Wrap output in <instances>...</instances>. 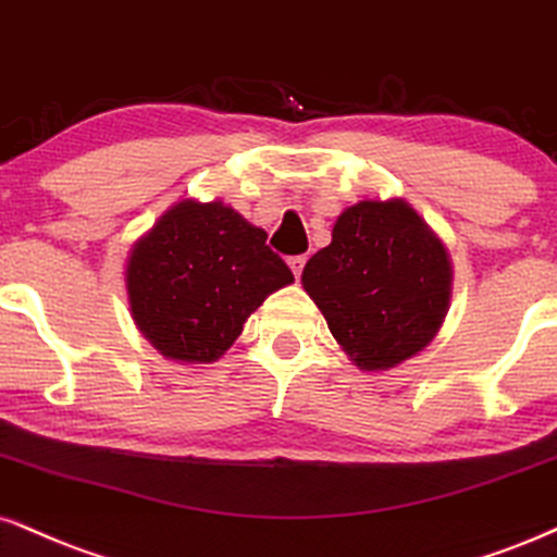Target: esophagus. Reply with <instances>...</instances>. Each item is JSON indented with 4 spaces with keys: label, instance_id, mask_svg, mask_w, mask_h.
Wrapping results in <instances>:
<instances>
[{
    "label": "esophagus",
    "instance_id": "1",
    "mask_svg": "<svg viewBox=\"0 0 557 557\" xmlns=\"http://www.w3.org/2000/svg\"><path fill=\"white\" fill-rule=\"evenodd\" d=\"M287 264H290L293 274L300 277V272H304V267H306V257H290V259H287Z\"/></svg>",
    "mask_w": 557,
    "mask_h": 557
}]
</instances>
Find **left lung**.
Masks as SVG:
<instances>
[{
	"instance_id": "obj_1",
	"label": "left lung",
	"mask_w": 557,
	"mask_h": 557,
	"mask_svg": "<svg viewBox=\"0 0 557 557\" xmlns=\"http://www.w3.org/2000/svg\"><path fill=\"white\" fill-rule=\"evenodd\" d=\"M300 283L352 363L388 371L438 334L451 261L405 199H363L339 214L332 244L308 259Z\"/></svg>"
}]
</instances>
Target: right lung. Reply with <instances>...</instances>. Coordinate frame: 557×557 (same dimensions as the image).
Segmentation results:
<instances>
[{
	"label": "right lung",
	"instance_id": "1",
	"mask_svg": "<svg viewBox=\"0 0 557 557\" xmlns=\"http://www.w3.org/2000/svg\"><path fill=\"white\" fill-rule=\"evenodd\" d=\"M267 233L223 202L181 199L126 259L132 319L176 363H214L293 272Z\"/></svg>",
	"mask_w": 557,
	"mask_h": 557
}]
</instances>
